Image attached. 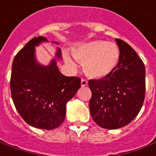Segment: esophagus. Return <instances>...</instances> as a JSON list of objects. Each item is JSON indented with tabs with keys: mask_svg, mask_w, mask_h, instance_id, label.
<instances>
[{
	"mask_svg": "<svg viewBox=\"0 0 156 156\" xmlns=\"http://www.w3.org/2000/svg\"><path fill=\"white\" fill-rule=\"evenodd\" d=\"M88 84V81L86 80L85 79H82L81 80V81H80V85H81V86L82 87H84V86H86Z\"/></svg>",
	"mask_w": 156,
	"mask_h": 156,
	"instance_id": "obj_1",
	"label": "esophagus"
}]
</instances>
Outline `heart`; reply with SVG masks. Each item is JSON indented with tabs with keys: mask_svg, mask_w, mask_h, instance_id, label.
Segmentation results:
<instances>
[{
	"mask_svg": "<svg viewBox=\"0 0 156 156\" xmlns=\"http://www.w3.org/2000/svg\"><path fill=\"white\" fill-rule=\"evenodd\" d=\"M73 57L84 63V71L89 76L103 78L114 70L119 60V50L113 43L94 40L81 43L72 48ZM66 62L72 68L76 65L67 53L64 54Z\"/></svg>",
	"mask_w": 156,
	"mask_h": 156,
	"instance_id": "obj_1",
	"label": "heart"
}]
</instances>
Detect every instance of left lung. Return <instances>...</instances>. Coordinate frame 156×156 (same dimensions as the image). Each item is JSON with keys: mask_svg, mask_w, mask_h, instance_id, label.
<instances>
[{"mask_svg": "<svg viewBox=\"0 0 156 156\" xmlns=\"http://www.w3.org/2000/svg\"><path fill=\"white\" fill-rule=\"evenodd\" d=\"M116 42L120 53L117 66L107 76L88 82L91 117L99 127L109 130L124 127L136 117L146 93L143 62L126 42Z\"/></svg>", "mask_w": 156, "mask_h": 156, "instance_id": "left-lung-1", "label": "left lung"}]
</instances>
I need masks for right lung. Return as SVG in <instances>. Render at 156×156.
<instances>
[{
  "mask_svg": "<svg viewBox=\"0 0 156 156\" xmlns=\"http://www.w3.org/2000/svg\"><path fill=\"white\" fill-rule=\"evenodd\" d=\"M34 38L16 55L12 63L10 91L14 105L27 123L40 129H55L66 117V105L80 88V78L65 76L56 60L44 66L35 60L34 46L47 41ZM58 49L57 58H61Z\"/></svg>",
  "mask_w": 156,
  "mask_h": 156,
  "instance_id": "right-lung-1",
  "label": "right lung"
}]
</instances>
